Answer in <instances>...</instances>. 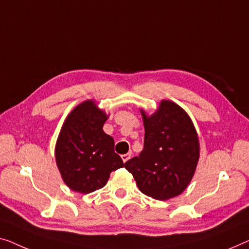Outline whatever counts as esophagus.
<instances>
[{"instance_id":"obj_1","label":"esophagus","mask_w":249,"mask_h":249,"mask_svg":"<svg viewBox=\"0 0 249 249\" xmlns=\"http://www.w3.org/2000/svg\"><path fill=\"white\" fill-rule=\"evenodd\" d=\"M129 158H131V153H125V155H122V160L123 162H126Z\"/></svg>"}]
</instances>
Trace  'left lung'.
Here are the masks:
<instances>
[{"label": "left lung", "mask_w": 249, "mask_h": 249, "mask_svg": "<svg viewBox=\"0 0 249 249\" xmlns=\"http://www.w3.org/2000/svg\"><path fill=\"white\" fill-rule=\"evenodd\" d=\"M144 146L139 157L125 162L139 190L166 201L183 193L194 176L199 143L192 120L180 106L162 100L152 115L141 110Z\"/></svg>", "instance_id": "1"}]
</instances>
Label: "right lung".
Here are the masks:
<instances>
[{
	"mask_svg": "<svg viewBox=\"0 0 249 249\" xmlns=\"http://www.w3.org/2000/svg\"><path fill=\"white\" fill-rule=\"evenodd\" d=\"M108 116L93 100L78 105L68 115L56 141L55 159L64 183L88 194L104 187L111 171L124 167L114 151V139L104 132Z\"/></svg>",
	"mask_w": 249,
	"mask_h": 249,
	"instance_id": "right-lung-1",
	"label": "right lung"
}]
</instances>
